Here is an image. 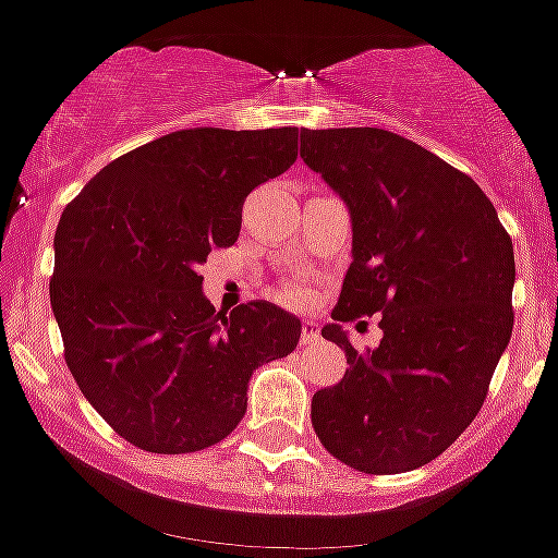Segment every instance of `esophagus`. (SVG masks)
<instances>
[{"label":"esophagus","mask_w":558,"mask_h":558,"mask_svg":"<svg viewBox=\"0 0 558 558\" xmlns=\"http://www.w3.org/2000/svg\"><path fill=\"white\" fill-rule=\"evenodd\" d=\"M319 339L317 323H303L301 325V344H314Z\"/></svg>","instance_id":"obj_1"}]
</instances>
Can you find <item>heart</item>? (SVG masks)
Returning <instances> with one entry per match:
<instances>
[{
  "instance_id": "heart-1",
  "label": "heart",
  "mask_w": 558,
  "mask_h": 558,
  "mask_svg": "<svg viewBox=\"0 0 558 558\" xmlns=\"http://www.w3.org/2000/svg\"><path fill=\"white\" fill-rule=\"evenodd\" d=\"M281 298H284L287 303H292V306H306L308 301H312V292L306 290V287H298V284H290L281 290Z\"/></svg>"
}]
</instances>
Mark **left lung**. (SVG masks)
I'll list each match as a JSON object with an SVG mask.
<instances>
[{"instance_id":"1","label":"left lung","mask_w":558,"mask_h":558,"mask_svg":"<svg viewBox=\"0 0 558 558\" xmlns=\"http://www.w3.org/2000/svg\"><path fill=\"white\" fill-rule=\"evenodd\" d=\"M301 157L352 217V263L323 336L347 352L312 426L341 464L399 474L442 456L477 417L512 333V241L485 192L437 154L377 130H301ZM383 313L361 356L341 322Z\"/></svg>"}]
</instances>
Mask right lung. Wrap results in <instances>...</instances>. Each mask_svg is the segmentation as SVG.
<instances>
[{"instance_id":"obj_1","label":"right lung","mask_w":558,"mask_h":558,"mask_svg":"<svg viewBox=\"0 0 558 558\" xmlns=\"http://www.w3.org/2000/svg\"><path fill=\"white\" fill-rule=\"evenodd\" d=\"M298 157V126L170 132L105 165L53 235L51 306L64 361L102 421L148 453L222 442L263 363L301 319L268 301L217 312L197 268L233 246L246 195Z\"/></svg>"}]
</instances>
